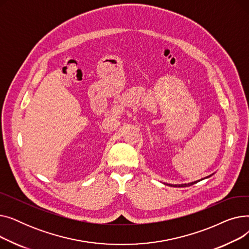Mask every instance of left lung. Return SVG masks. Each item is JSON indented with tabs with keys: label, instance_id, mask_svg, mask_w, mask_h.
<instances>
[{
	"label": "left lung",
	"instance_id": "1",
	"mask_svg": "<svg viewBox=\"0 0 249 249\" xmlns=\"http://www.w3.org/2000/svg\"><path fill=\"white\" fill-rule=\"evenodd\" d=\"M213 176V174L212 175H210V176H208V177H206V178H201V179H198V180H196V181H192V182H189V184H180V185H168V186H171V187H176V188H185V187H190V186H193L194 184H197V182H199L200 180H203V179H205V178H210V177H212Z\"/></svg>",
	"mask_w": 249,
	"mask_h": 249
}]
</instances>
